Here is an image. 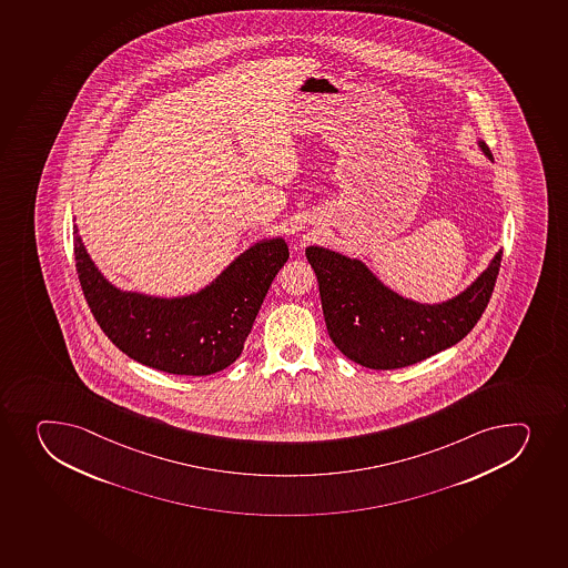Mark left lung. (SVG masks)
I'll return each instance as SVG.
<instances>
[{
	"mask_svg": "<svg viewBox=\"0 0 568 568\" xmlns=\"http://www.w3.org/2000/svg\"><path fill=\"white\" fill-rule=\"evenodd\" d=\"M479 148L493 161L489 146ZM305 255L318 280L329 337L348 359L374 371L415 365L465 338L489 304L501 263L498 252L465 293L427 305L385 287L357 258L321 246Z\"/></svg>",
	"mask_w": 568,
	"mask_h": 568,
	"instance_id": "obj_1",
	"label": "left lung"
}]
</instances>
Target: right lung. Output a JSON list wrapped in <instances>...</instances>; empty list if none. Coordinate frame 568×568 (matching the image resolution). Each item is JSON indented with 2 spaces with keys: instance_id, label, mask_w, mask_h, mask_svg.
Listing matches in <instances>:
<instances>
[{
  "instance_id": "add662e5",
  "label": "right lung",
  "mask_w": 568,
  "mask_h": 568,
  "mask_svg": "<svg viewBox=\"0 0 568 568\" xmlns=\"http://www.w3.org/2000/svg\"><path fill=\"white\" fill-rule=\"evenodd\" d=\"M73 253L84 300L109 341L136 363L175 376H209L241 357L264 296L288 258L283 239L257 242L209 287L166 300L113 287L89 257L78 225Z\"/></svg>"
}]
</instances>
